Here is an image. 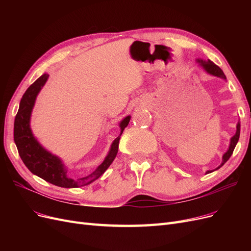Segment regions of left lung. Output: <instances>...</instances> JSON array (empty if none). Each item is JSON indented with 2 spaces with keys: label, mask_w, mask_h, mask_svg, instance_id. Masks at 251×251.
Segmentation results:
<instances>
[{
  "label": "left lung",
  "mask_w": 251,
  "mask_h": 251,
  "mask_svg": "<svg viewBox=\"0 0 251 251\" xmlns=\"http://www.w3.org/2000/svg\"><path fill=\"white\" fill-rule=\"evenodd\" d=\"M197 63H199V66H201V67L203 68V69H204V71L206 72V73L212 75V76H217V77H220V78H222V79L226 80V76H225V74H224V72L222 71L221 68L218 67L216 64L212 63L211 60H209V59L203 60V59H201V58H198V59H197ZM240 130H241V125H240V120H239L238 124H237V132H235V134L230 138L229 148H228V150H227V151H226V153H225V154L223 155V157H222V163L220 164L217 169L212 170V171H207L205 174H209V173H211V172L219 170V169L221 168V166H223V165L226 163V161L228 160V159L230 158V156H231L232 153H233V150H234L235 146H237V143H238V141H239V138H240Z\"/></svg>",
  "instance_id": "left-lung-1"
}]
</instances>
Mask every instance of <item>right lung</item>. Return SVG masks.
Masks as SVG:
<instances>
[{
    "mask_svg": "<svg viewBox=\"0 0 251 251\" xmlns=\"http://www.w3.org/2000/svg\"><path fill=\"white\" fill-rule=\"evenodd\" d=\"M49 74L44 73L41 77L37 78L26 92L23 95L18 114L14 119V130L13 137L14 142L19 151L21 159L27 166L28 170L32 174L39 176L49 183L54 184L59 187L73 188L85 186L100 178L101 175L108 170L111 163L115 159L118 151V144L120 136L123 134L126 126L130 123L131 116L128 115L120 121V134L118 137L111 144L108 155L98 168L91 174L81 178H72L68 174V169L63 163L62 159L51 154L49 151L42 147V144L37 141L30 127V119L34 107L36 97L40 91L48 80Z\"/></svg>",
    "mask_w": 251,
    "mask_h": 251,
    "instance_id": "obj_1",
    "label": "right lung"
}]
</instances>
